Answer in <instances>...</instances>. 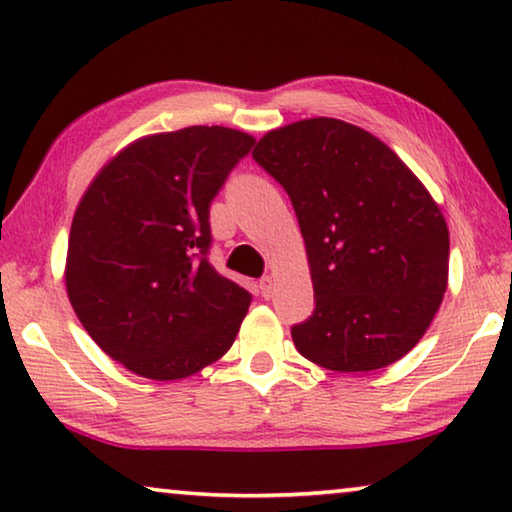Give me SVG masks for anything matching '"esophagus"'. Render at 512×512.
I'll return each mask as SVG.
<instances>
[{
    "label": "esophagus",
    "instance_id": "1",
    "mask_svg": "<svg viewBox=\"0 0 512 512\" xmlns=\"http://www.w3.org/2000/svg\"><path fill=\"white\" fill-rule=\"evenodd\" d=\"M259 293H262V298L273 296V277L271 275H266L259 280Z\"/></svg>",
    "mask_w": 512,
    "mask_h": 512
}]
</instances>
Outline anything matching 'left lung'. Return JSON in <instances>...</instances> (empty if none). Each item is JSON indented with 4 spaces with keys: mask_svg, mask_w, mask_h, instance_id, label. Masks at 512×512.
Returning <instances> with one entry per match:
<instances>
[{
    "mask_svg": "<svg viewBox=\"0 0 512 512\" xmlns=\"http://www.w3.org/2000/svg\"><path fill=\"white\" fill-rule=\"evenodd\" d=\"M253 158L296 210L316 309L291 336L336 372L386 368L415 348L443 302L449 230L391 146L348 121L314 117L268 131Z\"/></svg>",
    "mask_w": 512,
    "mask_h": 512,
    "instance_id": "obj_1",
    "label": "left lung"
}]
</instances>
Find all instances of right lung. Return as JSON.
Segmentation results:
<instances>
[{
    "label": "right lung",
    "instance_id": "1",
    "mask_svg": "<svg viewBox=\"0 0 512 512\" xmlns=\"http://www.w3.org/2000/svg\"><path fill=\"white\" fill-rule=\"evenodd\" d=\"M253 144L225 126L146 135L85 189L67 296L92 341L135 375L185 379L235 343L253 296L207 262L210 203Z\"/></svg>",
    "mask_w": 512,
    "mask_h": 512
}]
</instances>
